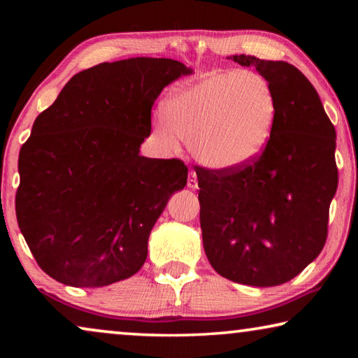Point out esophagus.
I'll return each instance as SVG.
<instances>
[{"label":"esophagus","instance_id":"34e87169","mask_svg":"<svg viewBox=\"0 0 358 358\" xmlns=\"http://www.w3.org/2000/svg\"><path fill=\"white\" fill-rule=\"evenodd\" d=\"M187 187H191V189H196V187H197V173H196V171H189V175H187Z\"/></svg>","mask_w":358,"mask_h":358}]
</instances>
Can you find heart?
I'll use <instances>...</instances> for the list:
<instances>
[{
    "instance_id": "b5f03b06",
    "label": "heart",
    "mask_w": 358,
    "mask_h": 358,
    "mask_svg": "<svg viewBox=\"0 0 358 358\" xmlns=\"http://www.w3.org/2000/svg\"><path fill=\"white\" fill-rule=\"evenodd\" d=\"M156 131L175 145L189 142L194 157L216 171L248 164L264 153L273 134L278 102L259 72H216L169 98Z\"/></svg>"
}]
</instances>
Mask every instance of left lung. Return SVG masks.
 Returning a JSON list of instances; mask_svg holds the SVG:
<instances>
[{
    "mask_svg": "<svg viewBox=\"0 0 358 358\" xmlns=\"http://www.w3.org/2000/svg\"><path fill=\"white\" fill-rule=\"evenodd\" d=\"M273 88L278 115L264 153L229 171L196 166L203 250L221 276L271 287L292 280L327 240L338 187L336 132L311 82L286 62L227 57Z\"/></svg>",
    "mask_w": 358,
    "mask_h": 358,
    "instance_id": "8db88e82",
    "label": "left lung"
}]
</instances>
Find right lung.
I'll list each match as a JSON object with an SVG mask.
<instances>
[{
    "label": "right lung",
    "mask_w": 358,
    "mask_h": 358,
    "mask_svg": "<svg viewBox=\"0 0 358 358\" xmlns=\"http://www.w3.org/2000/svg\"><path fill=\"white\" fill-rule=\"evenodd\" d=\"M192 69L137 57L78 72L39 113L19 155L15 213L36 262L66 286L102 287L142 268L173 192L180 159L141 156L151 107Z\"/></svg>",
    "instance_id": "1"
}]
</instances>
